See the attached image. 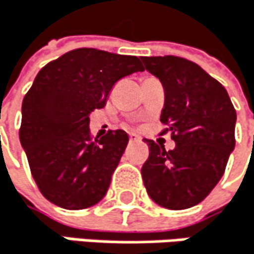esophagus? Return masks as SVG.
<instances>
[{"mask_svg":"<svg viewBox=\"0 0 254 254\" xmlns=\"http://www.w3.org/2000/svg\"><path fill=\"white\" fill-rule=\"evenodd\" d=\"M140 140H141V138H140L137 134H131V135H129V141H131V143H137V141H140Z\"/></svg>","mask_w":254,"mask_h":254,"instance_id":"obj_1","label":"esophagus"}]
</instances>
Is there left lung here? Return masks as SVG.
I'll return each instance as SVG.
<instances>
[{
	"instance_id": "1",
	"label": "left lung",
	"mask_w": 254,
	"mask_h": 254,
	"mask_svg": "<svg viewBox=\"0 0 254 254\" xmlns=\"http://www.w3.org/2000/svg\"><path fill=\"white\" fill-rule=\"evenodd\" d=\"M164 87L161 122L176 143L166 150L153 140L141 167L147 194L162 208L187 209L214 190L235 149V111L226 88L200 66L181 57H141Z\"/></svg>"
}]
</instances>
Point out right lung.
<instances>
[{
  "label": "right lung",
  "mask_w": 254,
  "mask_h": 254,
  "mask_svg": "<svg viewBox=\"0 0 254 254\" xmlns=\"http://www.w3.org/2000/svg\"><path fill=\"white\" fill-rule=\"evenodd\" d=\"M144 70L135 56L79 48L48 63L22 102L19 140L31 175L54 205L76 211L96 205L129 141L125 131L90 135V113L104 108L113 85Z\"/></svg>",
  "instance_id": "add662e5"
}]
</instances>
